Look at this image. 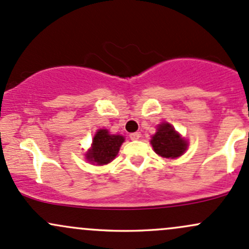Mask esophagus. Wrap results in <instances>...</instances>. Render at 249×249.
<instances>
[{
	"label": "esophagus",
	"mask_w": 249,
	"mask_h": 249,
	"mask_svg": "<svg viewBox=\"0 0 249 249\" xmlns=\"http://www.w3.org/2000/svg\"><path fill=\"white\" fill-rule=\"evenodd\" d=\"M140 137H141V133H140V132H132V133H130V138H131L132 141L140 140Z\"/></svg>",
	"instance_id": "34e87169"
}]
</instances>
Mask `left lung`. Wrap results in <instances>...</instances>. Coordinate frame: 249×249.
<instances>
[{
  "label": "left lung",
  "instance_id": "obj_1",
  "mask_svg": "<svg viewBox=\"0 0 249 249\" xmlns=\"http://www.w3.org/2000/svg\"><path fill=\"white\" fill-rule=\"evenodd\" d=\"M151 145L160 156L166 159H175L181 156L187 148V143L182 140L172 125L168 123L159 125L158 132L151 138Z\"/></svg>",
  "mask_w": 249,
  "mask_h": 249
}]
</instances>
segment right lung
<instances>
[{
  "mask_svg": "<svg viewBox=\"0 0 249 249\" xmlns=\"http://www.w3.org/2000/svg\"><path fill=\"white\" fill-rule=\"evenodd\" d=\"M123 142V136L109 135L107 130H99L94 136L91 149L87 153V160L98 164L109 163L117 156Z\"/></svg>",
  "mask_w": 249,
  "mask_h": 249,
  "instance_id": "1",
  "label": "right lung"
}]
</instances>
